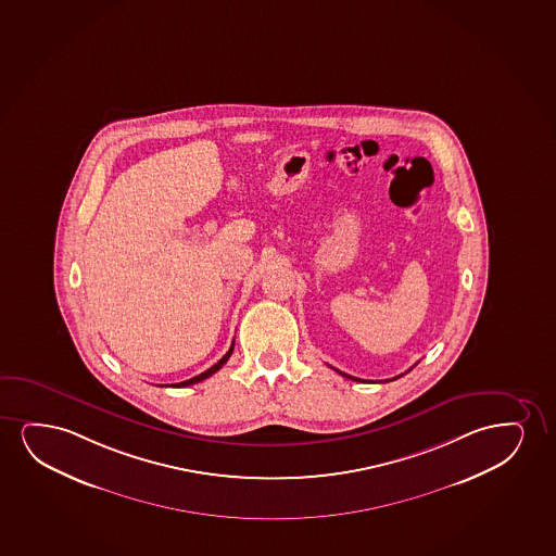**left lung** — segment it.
I'll use <instances>...</instances> for the list:
<instances>
[{"label":"left lung","mask_w":556,"mask_h":556,"mask_svg":"<svg viewBox=\"0 0 556 556\" xmlns=\"http://www.w3.org/2000/svg\"><path fill=\"white\" fill-rule=\"evenodd\" d=\"M336 371H338L339 376L346 377V379H353V381H362V379H358V377L346 376V374H343V371H339V369H336ZM407 371H409V369H407ZM397 377H402V376H397ZM397 377H394V379H397ZM394 379H390V381H394ZM362 382H364V381H362Z\"/></svg>","instance_id":"8db88e82"}]
</instances>
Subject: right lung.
<instances>
[{"mask_svg":"<svg viewBox=\"0 0 556 556\" xmlns=\"http://www.w3.org/2000/svg\"><path fill=\"white\" fill-rule=\"evenodd\" d=\"M231 353H233V343H231L230 351L224 354L223 358H220V361H218L215 366H211L207 371H203V374H200V376L192 377V379H188V381L175 382L174 387H177V389H180V387H190V384H195V382L203 381V379H207V377L213 376V374H217L218 369L223 368L224 364L228 362Z\"/></svg>","mask_w":556,"mask_h":556,"instance_id":"obj_1","label":"right lung"}]
</instances>
